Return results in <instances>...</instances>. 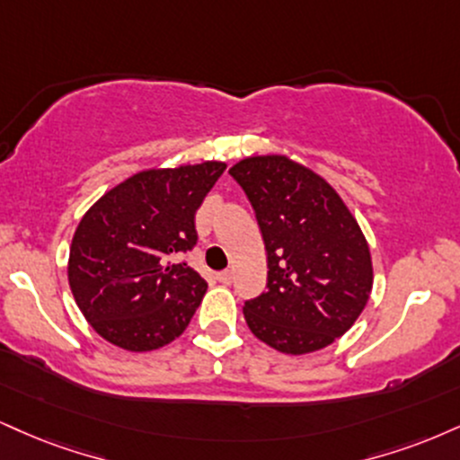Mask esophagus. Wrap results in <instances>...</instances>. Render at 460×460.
<instances>
[{"mask_svg": "<svg viewBox=\"0 0 460 460\" xmlns=\"http://www.w3.org/2000/svg\"><path fill=\"white\" fill-rule=\"evenodd\" d=\"M216 280L223 285H231V280H234V272L231 270H225V272H218L216 274Z\"/></svg>", "mask_w": 460, "mask_h": 460, "instance_id": "34e87169", "label": "esophagus"}]
</instances>
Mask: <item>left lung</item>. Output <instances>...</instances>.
<instances>
[{
  "instance_id": "left-lung-1",
  "label": "left lung",
  "mask_w": 460,
  "mask_h": 460,
  "mask_svg": "<svg viewBox=\"0 0 460 460\" xmlns=\"http://www.w3.org/2000/svg\"><path fill=\"white\" fill-rule=\"evenodd\" d=\"M229 173L244 188L268 251V291L244 304L248 328L291 356L332 345L373 289L358 220L323 177L287 156L244 158Z\"/></svg>"
}]
</instances>
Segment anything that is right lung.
<instances>
[{
	"mask_svg": "<svg viewBox=\"0 0 460 460\" xmlns=\"http://www.w3.org/2000/svg\"><path fill=\"white\" fill-rule=\"evenodd\" d=\"M225 163L147 169L111 188L72 237L68 283L92 328L126 351H152L190 323L208 283L173 257L197 244L195 214Z\"/></svg>",
	"mask_w": 460,
	"mask_h": 460,
	"instance_id": "right-lung-1",
	"label": "right lung"
}]
</instances>
